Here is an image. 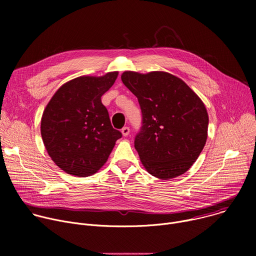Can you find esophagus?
Listing matches in <instances>:
<instances>
[{
    "mask_svg": "<svg viewBox=\"0 0 256 256\" xmlns=\"http://www.w3.org/2000/svg\"><path fill=\"white\" fill-rule=\"evenodd\" d=\"M122 136H128V134H130V128H128V126L122 128Z\"/></svg>",
    "mask_w": 256,
    "mask_h": 256,
    "instance_id": "esophagus-1",
    "label": "esophagus"
}]
</instances>
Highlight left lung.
<instances>
[{
	"instance_id": "left-lung-1",
	"label": "left lung",
	"mask_w": 256,
	"mask_h": 256,
	"mask_svg": "<svg viewBox=\"0 0 256 256\" xmlns=\"http://www.w3.org/2000/svg\"><path fill=\"white\" fill-rule=\"evenodd\" d=\"M122 81L140 106L142 126L134 148L146 170L163 180L186 173L206 142L208 116L204 102L166 72L126 70Z\"/></svg>"
}]
</instances>
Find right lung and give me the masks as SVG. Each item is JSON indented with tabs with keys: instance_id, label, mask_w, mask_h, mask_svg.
Returning <instances> with one entry per match:
<instances>
[{
	"instance_id": "obj_1",
	"label": "right lung",
	"mask_w": 256,
	"mask_h": 256,
	"mask_svg": "<svg viewBox=\"0 0 256 256\" xmlns=\"http://www.w3.org/2000/svg\"><path fill=\"white\" fill-rule=\"evenodd\" d=\"M118 75L112 72L72 79L46 105L40 126L42 140L52 160L66 173L78 177L96 173L122 138L101 102Z\"/></svg>"
}]
</instances>
